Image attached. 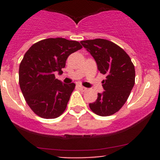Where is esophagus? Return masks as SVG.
<instances>
[{"label":"esophagus","mask_w":160,"mask_h":160,"mask_svg":"<svg viewBox=\"0 0 160 160\" xmlns=\"http://www.w3.org/2000/svg\"><path fill=\"white\" fill-rule=\"evenodd\" d=\"M77 87H78L79 89H80V90H82V91H83V92L87 91V90H88L86 88H84V87L81 86V85H78V86H77Z\"/></svg>","instance_id":"esophagus-1"}]
</instances>
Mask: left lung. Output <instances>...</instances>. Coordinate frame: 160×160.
I'll return each instance as SVG.
<instances>
[{
    "label": "left lung",
    "instance_id": "1",
    "mask_svg": "<svg viewBox=\"0 0 160 160\" xmlns=\"http://www.w3.org/2000/svg\"><path fill=\"white\" fill-rule=\"evenodd\" d=\"M94 58L100 72L106 74L102 81L103 93L90 103V110L99 116H110L118 112L125 104L135 84V70L131 58L115 43L95 38L80 42Z\"/></svg>",
    "mask_w": 160,
    "mask_h": 160
}]
</instances>
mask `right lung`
<instances>
[{
    "label": "right lung",
    "instance_id": "right-lung-1",
    "mask_svg": "<svg viewBox=\"0 0 160 160\" xmlns=\"http://www.w3.org/2000/svg\"><path fill=\"white\" fill-rule=\"evenodd\" d=\"M82 49L79 42L49 38L32 45L19 66V85L32 111L42 118L59 117L67 108L75 83H62L55 72L62 69L71 53Z\"/></svg>",
    "mask_w": 160,
    "mask_h": 160
}]
</instances>
